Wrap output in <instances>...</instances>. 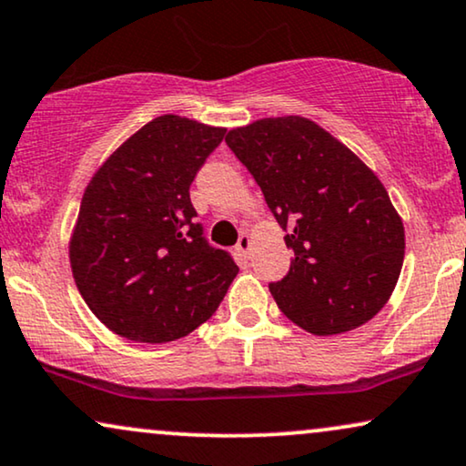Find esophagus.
<instances>
[{"label":"esophagus","instance_id":"obj_1","mask_svg":"<svg viewBox=\"0 0 466 466\" xmlns=\"http://www.w3.org/2000/svg\"><path fill=\"white\" fill-rule=\"evenodd\" d=\"M235 248H238V252H239V255L244 257V258L250 257V250H252V239H250V235L241 233V238H239L238 246H235Z\"/></svg>","mask_w":466,"mask_h":466}]
</instances>
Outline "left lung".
Returning a JSON list of instances; mask_svg holds the SVG:
<instances>
[{"label":"left lung","instance_id":"obj_1","mask_svg":"<svg viewBox=\"0 0 466 466\" xmlns=\"http://www.w3.org/2000/svg\"><path fill=\"white\" fill-rule=\"evenodd\" d=\"M227 145L285 228L291 268L269 291L314 336L351 331L388 304L404 258V227L377 175L299 115L233 128Z\"/></svg>","mask_w":466,"mask_h":466}]
</instances>
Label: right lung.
Listing matches in <instances>:
<instances>
[{
  "instance_id": "add662e5",
  "label": "right lung",
  "mask_w": 466,
  "mask_h": 466,
  "mask_svg": "<svg viewBox=\"0 0 466 466\" xmlns=\"http://www.w3.org/2000/svg\"><path fill=\"white\" fill-rule=\"evenodd\" d=\"M225 128L160 115L108 156L83 195L72 276L96 317L135 342H171L208 321L239 268L209 246L190 184Z\"/></svg>"
}]
</instances>
